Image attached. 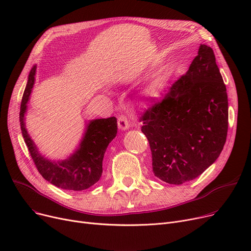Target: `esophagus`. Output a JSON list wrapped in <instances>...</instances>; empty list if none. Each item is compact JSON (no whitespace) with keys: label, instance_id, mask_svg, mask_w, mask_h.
Instances as JSON below:
<instances>
[{"label":"esophagus","instance_id":"34e87169","mask_svg":"<svg viewBox=\"0 0 251 251\" xmlns=\"http://www.w3.org/2000/svg\"><path fill=\"white\" fill-rule=\"evenodd\" d=\"M118 126L121 130H126L129 128V121H128V118L124 115L119 116L118 118Z\"/></svg>","mask_w":251,"mask_h":251}]
</instances>
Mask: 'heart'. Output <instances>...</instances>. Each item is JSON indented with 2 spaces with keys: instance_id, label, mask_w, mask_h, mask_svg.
<instances>
[{
  "instance_id": "obj_1",
  "label": "heart",
  "mask_w": 251,
  "mask_h": 251,
  "mask_svg": "<svg viewBox=\"0 0 251 251\" xmlns=\"http://www.w3.org/2000/svg\"><path fill=\"white\" fill-rule=\"evenodd\" d=\"M170 76H171V72L169 70H164L163 72H161L160 75L157 76L152 81V83L150 85V87L148 89L149 94L151 97H156L157 95H159L161 89L165 86V84L169 80Z\"/></svg>"
}]
</instances>
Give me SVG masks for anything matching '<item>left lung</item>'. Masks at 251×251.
<instances>
[{"label":"left lung","mask_w":251,"mask_h":251,"mask_svg":"<svg viewBox=\"0 0 251 251\" xmlns=\"http://www.w3.org/2000/svg\"><path fill=\"white\" fill-rule=\"evenodd\" d=\"M155 177L182 184L220 155L228 132V96L214 50L201 45L188 71L139 118Z\"/></svg>","instance_id":"left-lung-1"}]
</instances>
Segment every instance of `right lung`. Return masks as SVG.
Listing matches in <instances>:
<instances>
[{"label":"right lung","mask_w":251,"mask_h":251,"mask_svg":"<svg viewBox=\"0 0 251 251\" xmlns=\"http://www.w3.org/2000/svg\"><path fill=\"white\" fill-rule=\"evenodd\" d=\"M35 67L29 73L20 105L19 120L22 135L31 159L39 172L47 181L59 188L81 191L96 184L102 174V159L109 143L117 135V119L110 117L98 119L89 123L80 148L68 160L50 162L36 151L24 124L26 103L29 100L34 83Z\"/></svg>","instance_id":"obj_1"}]
</instances>
